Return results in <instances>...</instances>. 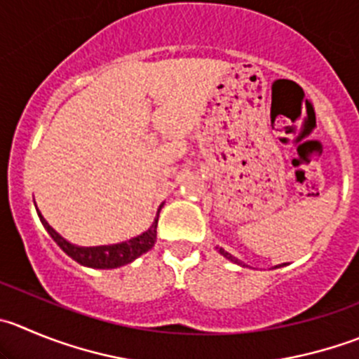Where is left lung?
Here are the masks:
<instances>
[{
  "label": "left lung",
  "mask_w": 359,
  "mask_h": 359,
  "mask_svg": "<svg viewBox=\"0 0 359 359\" xmlns=\"http://www.w3.org/2000/svg\"><path fill=\"white\" fill-rule=\"evenodd\" d=\"M220 254H224L225 257H229V259H231V261H234V262H238V264H241V262L238 261V259H234L233 255H231V254H227V252H224V250H222V248H220Z\"/></svg>",
  "instance_id": "left-lung-1"
}]
</instances>
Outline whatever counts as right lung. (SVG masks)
<instances>
[{
	"instance_id": "right-lung-1",
	"label": "right lung",
	"mask_w": 359,
	"mask_h": 359,
	"mask_svg": "<svg viewBox=\"0 0 359 359\" xmlns=\"http://www.w3.org/2000/svg\"><path fill=\"white\" fill-rule=\"evenodd\" d=\"M39 217H40V222H42V225L46 227L47 233H49L50 238L57 243V247H60L65 254L70 255L74 261H77L83 266H90V268L109 269V268H118V266L128 264V262H132L134 259H137L139 255L148 252L156 241V224H158V217L155 218L151 227H149L146 233H142L141 236L132 238V240L125 241V243L107 245V247H90V248L75 247V245L68 243L65 238H61L60 234H57L56 231L47 224L46 218L40 215V211H39Z\"/></svg>"
}]
</instances>
